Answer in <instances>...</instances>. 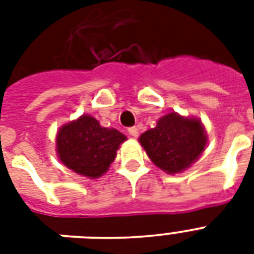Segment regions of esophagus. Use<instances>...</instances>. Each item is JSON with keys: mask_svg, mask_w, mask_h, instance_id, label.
Here are the masks:
<instances>
[{"mask_svg": "<svg viewBox=\"0 0 254 254\" xmlns=\"http://www.w3.org/2000/svg\"><path fill=\"white\" fill-rule=\"evenodd\" d=\"M127 131H129V134H130L131 137H133V138H137V137H138V134H139L138 129H137V127H129V129H127Z\"/></svg>", "mask_w": 254, "mask_h": 254, "instance_id": "34e87169", "label": "esophagus"}]
</instances>
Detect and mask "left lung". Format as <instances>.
<instances>
[{"label": "left lung", "mask_w": 254, "mask_h": 254, "mask_svg": "<svg viewBox=\"0 0 254 254\" xmlns=\"http://www.w3.org/2000/svg\"><path fill=\"white\" fill-rule=\"evenodd\" d=\"M138 141L155 166L175 174L185 171L199 158L207 135L200 120L173 112L161 117L157 127L141 134Z\"/></svg>", "instance_id": "1"}]
</instances>
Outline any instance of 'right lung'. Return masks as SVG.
I'll use <instances>...</instances> for the list:
<instances>
[{"label": "right lung", "mask_w": 254, "mask_h": 254, "mask_svg": "<svg viewBox=\"0 0 254 254\" xmlns=\"http://www.w3.org/2000/svg\"><path fill=\"white\" fill-rule=\"evenodd\" d=\"M124 141L127 137L121 131L103 127L95 117L83 115L59 129L57 151L68 169L95 179L107 173Z\"/></svg>", "instance_id": "1"}]
</instances>
